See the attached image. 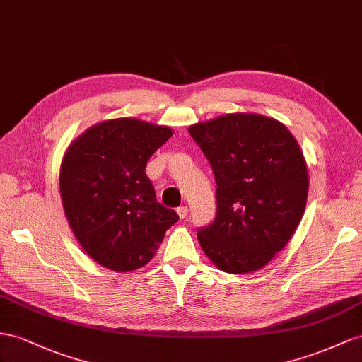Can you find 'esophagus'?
I'll return each instance as SVG.
<instances>
[{"label":"esophagus","instance_id":"34e87169","mask_svg":"<svg viewBox=\"0 0 362 362\" xmlns=\"http://www.w3.org/2000/svg\"><path fill=\"white\" fill-rule=\"evenodd\" d=\"M177 214H179L180 218H185V217H187V214H188V208H187V206L177 208Z\"/></svg>","mask_w":362,"mask_h":362}]
</instances>
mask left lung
I'll return each instance as SVG.
<instances>
[{
  "instance_id": "1",
  "label": "left lung",
  "mask_w": 362,
  "mask_h": 362,
  "mask_svg": "<svg viewBox=\"0 0 362 362\" xmlns=\"http://www.w3.org/2000/svg\"><path fill=\"white\" fill-rule=\"evenodd\" d=\"M211 163L217 214L199 229L209 260L228 274H251L289 243L303 218L309 173L298 142L276 119L230 113L188 128Z\"/></svg>"
}]
</instances>
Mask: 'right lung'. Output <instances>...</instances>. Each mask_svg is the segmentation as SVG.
<instances>
[{
	"label": "right lung",
	"instance_id": "right-lung-1",
	"mask_svg": "<svg viewBox=\"0 0 362 362\" xmlns=\"http://www.w3.org/2000/svg\"><path fill=\"white\" fill-rule=\"evenodd\" d=\"M171 136L166 125L117 117L87 128L64 154V212L82 249L107 269L145 266L179 220L156 200L145 174L146 162Z\"/></svg>",
	"mask_w": 362,
	"mask_h": 362
}]
</instances>
